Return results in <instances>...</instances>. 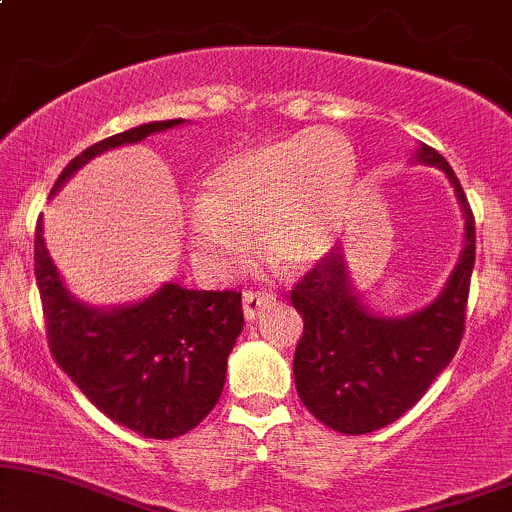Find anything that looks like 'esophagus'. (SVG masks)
Returning <instances> with one entry per match:
<instances>
[{
  "label": "esophagus",
  "instance_id": "obj_1",
  "mask_svg": "<svg viewBox=\"0 0 512 512\" xmlns=\"http://www.w3.org/2000/svg\"><path fill=\"white\" fill-rule=\"evenodd\" d=\"M274 303V293L267 291H245L243 293V313L248 320H255L257 313Z\"/></svg>",
  "mask_w": 512,
  "mask_h": 512
}]
</instances>
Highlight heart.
<instances>
[{
	"label": "heart",
	"mask_w": 512,
	"mask_h": 512,
	"mask_svg": "<svg viewBox=\"0 0 512 512\" xmlns=\"http://www.w3.org/2000/svg\"><path fill=\"white\" fill-rule=\"evenodd\" d=\"M354 173L351 144L325 127L236 151L211 170L190 211L192 255L233 274L250 262L257 233L269 262L310 267L339 236Z\"/></svg>",
	"instance_id": "obj_1"
}]
</instances>
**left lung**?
Listing matches in <instances>:
<instances>
[{"instance_id":"left-lung-1","label":"left lung","mask_w":512,"mask_h":512,"mask_svg":"<svg viewBox=\"0 0 512 512\" xmlns=\"http://www.w3.org/2000/svg\"><path fill=\"white\" fill-rule=\"evenodd\" d=\"M416 158L455 187L464 214V248L440 296L407 317H380L361 301L346 274L344 252H327L293 286L303 315L293 378L305 409L334 431L363 436L397 421L448 368L464 334L474 269V214L450 163L421 144Z\"/></svg>"}]
</instances>
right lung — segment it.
I'll use <instances>...</instances> for the list:
<instances>
[{"label":"right lung","instance_id":"obj_1","mask_svg":"<svg viewBox=\"0 0 512 512\" xmlns=\"http://www.w3.org/2000/svg\"><path fill=\"white\" fill-rule=\"evenodd\" d=\"M182 122H149L88 146L67 163L52 195L93 156ZM35 281L52 356L115 424L144 438H178L219 402L228 354L243 330L238 291L166 284L142 303L91 308L64 289L45 248L43 219L35 223Z\"/></svg>","mask_w":512,"mask_h":512}]
</instances>
